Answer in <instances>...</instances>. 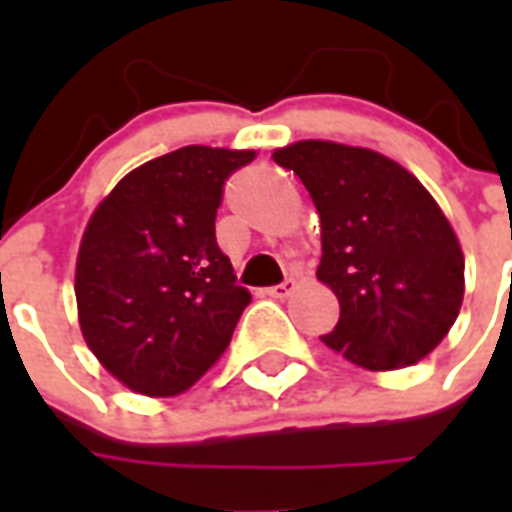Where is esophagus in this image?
I'll use <instances>...</instances> for the list:
<instances>
[{"label":"esophagus","mask_w":512,"mask_h":512,"mask_svg":"<svg viewBox=\"0 0 512 512\" xmlns=\"http://www.w3.org/2000/svg\"><path fill=\"white\" fill-rule=\"evenodd\" d=\"M295 287H297L295 281L287 279V281H281V284H276V287L268 289V295L276 297V300H287V297L292 295V292H295Z\"/></svg>","instance_id":"34e87169"}]
</instances>
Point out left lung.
Wrapping results in <instances>:
<instances>
[{
	"label": "left lung",
	"instance_id": "8db88e82",
	"mask_svg": "<svg viewBox=\"0 0 512 512\" xmlns=\"http://www.w3.org/2000/svg\"><path fill=\"white\" fill-rule=\"evenodd\" d=\"M321 217L316 279L335 292L340 321L321 342L369 372L428 356L460 316L465 255L425 185L372 148L297 140L273 151Z\"/></svg>",
	"mask_w": 512,
	"mask_h": 512
}]
</instances>
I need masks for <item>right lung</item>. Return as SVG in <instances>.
<instances>
[{
  "instance_id": "add662e5",
  "label": "right lung",
  "mask_w": 512,
  "mask_h": 512,
  "mask_svg": "<svg viewBox=\"0 0 512 512\" xmlns=\"http://www.w3.org/2000/svg\"><path fill=\"white\" fill-rule=\"evenodd\" d=\"M255 151L185 146L100 201L76 255L87 348L132 393H185L225 353L252 295L215 241L225 177Z\"/></svg>"
}]
</instances>
